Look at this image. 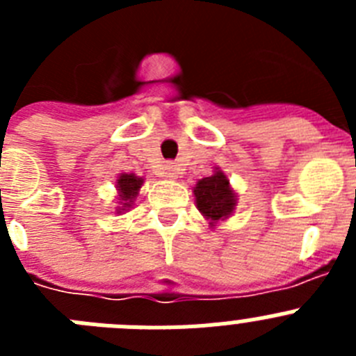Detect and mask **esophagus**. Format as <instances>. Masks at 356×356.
Masks as SVG:
<instances>
[{"label":"esophagus","mask_w":356,"mask_h":356,"mask_svg":"<svg viewBox=\"0 0 356 356\" xmlns=\"http://www.w3.org/2000/svg\"><path fill=\"white\" fill-rule=\"evenodd\" d=\"M165 176H168V178H171V180L178 178V172H176L175 165H171V163H169L168 168H165Z\"/></svg>","instance_id":"obj_1"}]
</instances>
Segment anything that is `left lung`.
<instances>
[{
	"label": "left lung",
	"mask_w": 356,
	"mask_h": 356,
	"mask_svg": "<svg viewBox=\"0 0 356 356\" xmlns=\"http://www.w3.org/2000/svg\"><path fill=\"white\" fill-rule=\"evenodd\" d=\"M194 196L197 210L209 219L210 226L228 219L237 205L234 188L229 187V180L219 168H216L212 176L197 181L194 187Z\"/></svg>",
	"instance_id": "8db88e82"
}]
</instances>
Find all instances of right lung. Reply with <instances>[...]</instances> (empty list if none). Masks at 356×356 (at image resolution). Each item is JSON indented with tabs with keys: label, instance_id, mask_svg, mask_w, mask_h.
<instances>
[{
	"label": "right lung",
	"instance_id": "1",
	"mask_svg": "<svg viewBox=\"0 0 356 356\" xmlns=\"http://www.w3.org/2000/svg\"><path fill=\"white\" fill-rule=\"evenodd\" d=\"M144 184L143 178H139V176H135L134 172H121L118 178V181H115V185H118V193H119V209L118 212H121V210H127L130 209L131 205H134V200L137 196H139V191H140V185Z\"/></svg>",
	"mask_w": 356,
	"mask_h": 356
}]
</instances>
